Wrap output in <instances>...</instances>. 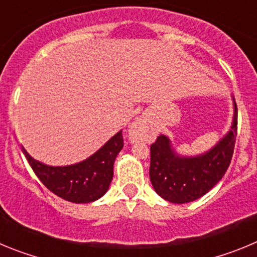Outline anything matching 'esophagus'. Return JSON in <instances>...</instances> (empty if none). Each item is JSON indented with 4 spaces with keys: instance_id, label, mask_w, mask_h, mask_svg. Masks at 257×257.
I'll list each match as a JSON object with an SVG mask.
<instances>
[{
    "instance_id": "obj_1",
    "label": "esophagus",
    "mask_w": 257,
    "mask_h": 257,
    "mask_svg": "<svg viewBox=\"0 0 257 257\" xmlns=\"http://www.w3.org/2000/svg\"><path fill=\"white\" fill-rule=\"evenodd\" d=\"M152 136H153V133H152L149 124L144 119H136L128 127L127 138H128L131 143L149 142Z\"/></svg>"
}]
</instances>
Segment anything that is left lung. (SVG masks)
<instances>
[{
	"instance_id": "left-lung-1",
	"label": "left lung",
	"mask_w": 257,
	"mask_h": 257,
	"mask_svg": "<svg viewBox=\"0 0 257 257\" xmlns=\"http://www.w3.org/2000/svg\"><path fill=\"white\" fill-rule=\"evenodd\" d=\"M231 99L230 128L205 153L181 156L162 134L151 145L149 176L158 196L172 203H188L205 196L221 180L230 165L237 136V104L234 96Z\"/></svg>"
}]
</instances>
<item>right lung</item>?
<instances>
[{
	"label": "right lung",
	"instance_id": "right-lung-1",
	"mask_svg": "<svg viewBox=\"0 0 257 257\" xmlns=\"http://www.w3.org/2000/svg\"><path fill=\"white\" fill-rule=\"evenodd\" d=\"M122 148L123 136L118 131L92 156L73 165L49 166L35 160L24 148L23 153L41 183L54 194L73 203H90L108 192L114 161Z\"/></svg>",
	"mask_w": 257,
	"mask_h": 257
}]
</instances>
